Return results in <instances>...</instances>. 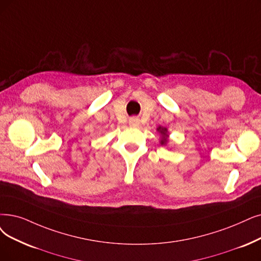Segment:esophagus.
Segmentation results:
<instances>
[{"label": "esophagus", "instance_id": "esophagus-1", "mask_svg": "<svg viewBox=\"0 0 261 261\" xmlns=\"http://www.w3.org/2000/svg\"><path fill=\"white\" fill-rule=\"evenodd\" d=\"M128 124H129V126H132V127H137V126H139L140 121H139L138 118H130L129 121H128Z\"/></svg>", "mask_w": 261, "mask_h": 261}]
</instances>
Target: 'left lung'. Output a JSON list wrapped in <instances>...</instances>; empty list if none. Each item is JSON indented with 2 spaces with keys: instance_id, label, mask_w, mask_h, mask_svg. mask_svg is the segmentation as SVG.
<instances>
[{
  "instance_id": "1",
  "label": "left lung",
  "mask_w": 261,
  "mask_h": 261,
  "mask_svg": "<svg viewBox=\"0 0 261 261\" xmlns=\"http://www.w3.org/2000/svg\"><path fill=\"white\" fill-rule=\"evenodd\" d=\"M158 130L160 132V134H161V136H162V139H161V144H166L167 143V141H168V134H167V128H165V127H159L158 128Z\"/></svg>"
}]
</instances>
